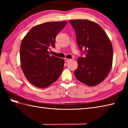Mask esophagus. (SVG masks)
<instances>
[{
    "instance_id": "obj_1",
    "label": "esophagus",
    "mask_w": 128,
    "mask_h": 128,
    "mask_svg": "<svg viewBox=\"0 0 128 128\" xmlns=\"http://www.w3.org/2000/svg\"><path fill=\"white\" fill-rule=\"evenodd\" d=\"M65 62H69V61L71 60L72 59H68V58H65Z\"/></svg>"
}]
</instances>
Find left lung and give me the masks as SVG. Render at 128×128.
Returning a JSON list of instances; mask_svg holds the SVG:
<instances>
[{
	"label": "left lung",
	"instance_id": "1",
	"mask_svg": "<svg viewBox=\"0 0 128 128\" xmlns=\"http://www.w3.org/2000/svg\"><path fill=\"white\" fill-rule=\"evenodd\" d=\"M74 28L80 50L85 57L78 59L74 74L78 81L88 86L101 83L112 66L113 50L109 37L98 24L85 19L69 21Z\"/></svg>",
	"mask_w": 128,
	"mask_h": 128
}]
</instances>
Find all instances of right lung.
<instances>
[{
  "label": "right lung",
  "instance_id": "1",
  "mask_svg": "<svg viewBox=\"0 0 128 128\" xmlns=\"http://www.w3.org/2000/svg\"><path fill=\"white\" fill-rule=\"evenodd\" d=\"M66 21L47 22L33 27L24 37L20 50V64L30 83L46 88L58 79L64 68V59L50 56L56 37Z\"/></svg>",
  "mask_w": 128,
  "mask_h": 128
}]
</instances>
